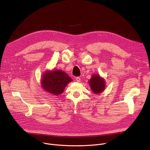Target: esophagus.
I'll list each match as a JSON object with an SVG mask.
<instances>
[{"instance_id":"1","label":"esophagus","mask_w":150,"mask_h":150,"mask_svg":"<svg viewBox=\"0 0 150 150\" xmlns=\"http://www.w3.org/2000/svg\"><path fill=\"white\" fill-rule=\"evenodd\" d=\"M76 81L77 82H79L81 81V78H80L79 77H76Z\"/></svg>"}]
</instances>
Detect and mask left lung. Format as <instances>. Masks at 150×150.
<instances>
[{
    "label": "left lung",
    "mask_w": 150,
    "mask_h": 150,
    "mask_svg": "<svg viewBox=\"0 0 150 150\" xmlns=\"http://www.w3.org/2000/svg\"><path fill=\"white\" fill-rule=\"evenodd\" d=\"M88 83L91 90L94 94H100L105 90V79L98 74H93Z\"/></svg>",
    "instance_id": "1"
}]
</instances>
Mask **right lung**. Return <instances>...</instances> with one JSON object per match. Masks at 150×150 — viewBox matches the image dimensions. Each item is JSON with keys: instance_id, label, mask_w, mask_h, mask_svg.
Wrapping results in <instances>:
<instances>
[{"instance_id": "right-lung-1", "label": "right lung", "mask_w": 150, "mask_h": 150, "mask_svg": "<svg viewBox=\"0 0 150 150\" xmlns=\"http://www.w3.org/2000/svg\"><path fill=\"white\" fill-rule=\"evenodd\" d=\"M72 81V79L62 70L46 71L41 80V85L47 93L54 96L63 93L67 85Z\"/></svg>"}]
</instances>
